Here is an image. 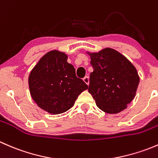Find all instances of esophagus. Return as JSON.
Wrapping results in <instances>:
<instances>
[{
  "mask_svg": "<svg viewBox=\"0 0 158 158\" xmlns=\"http://www.w3.org/2000/svg\"><path fill=\"white\" fill-rule=\"evenodd\" d=\"M83 81L85 82V83L87 84V85H89V77H88V76H85V77L83 78Z\"/></svg>",
  "mask_w": 158,
  "mask_h": 158,
  "instance_id": "esophagus-1",
  "label": "esophagus"
}]
</instances>
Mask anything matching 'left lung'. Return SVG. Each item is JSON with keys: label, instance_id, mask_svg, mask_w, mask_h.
<instances>
[{"label": "left lung", "instance_id": "obj_1", "mask_svg": "<svg viewBox=\"0 0 158 158\" xmlns=\"http://www.w3.org/2000/svg\"><path fill=\"white\" fill-rule=\"evenodd\" d=\"M88 53L93 68L89 76V92L97 106L109 114L123 111L135 98L139 84L135 67L126 57L113 49Z\"/></svg>", "mask_w": 158, "mask_h": 158}]
</instances>
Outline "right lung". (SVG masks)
I'll use <instances>...</instances> for the list:
<instances>
[{
    "label": "right lung",
    "mask_w": 158,
    "mask_h": 158,
    "mask_svg": "<svg viewBox=\"0 0 158 158\" xmlns=\"http://www.w3.org/2000/svg\"><path fill=\"white\" fill-rule=\"evenodd\" d=\"M64 52L52 50L40 60L28 79L30 95L37 106L53 114L68 111L88 85L76 76Z\"/></svg>",
    "instance_id": "right-lung-1"
}]
</instances>
